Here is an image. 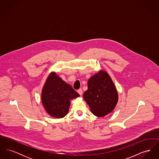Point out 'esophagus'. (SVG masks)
<instances>
[{
    "mask_svg": "<svg viewBox=\"0 0 159 159\" xmlns=\"http://www.w3.org/2000/svg\"><path fill=\"white\" fill-rule=\"evenodd\" d=\"M77 93L80 95H82V93H83V91L82 89H79V90H77Z\"/></svg>",
    "mask_w": 159,
    "mask_h": 159,
    "instance_id": "34e87169",
    "label": "esophagus"
}]
</instances>
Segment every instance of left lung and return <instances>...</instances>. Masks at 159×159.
<instances>
[{"label": "left lung", "mask_w": 159, "mask_h": 159, "mask_svg": "<svg viewBox=\"0 0 159 159\" xmlns=\"http://www.w3.org/2000/svg\"><path fill=\"white\" fill-rule=\"evenodd\" d=\"M83 98L91 112L97 117L111 113L118 102V92L109 75L104 70L92 76L88 82V90Z\"/></svg>", "instance_id": "8db88e82"}]
</instances>
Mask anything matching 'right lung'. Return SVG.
Listing matches in <instances>:
<instances>
[{
  "label": "right lung",
  "instance_id": "1",
  "mask_svg": "<svg viewBox=\"0 0 159 159\" xmlns=\"http://www.w3.org/2000/svg\"><path fill=\"white\" fill-rule=\"evenodd\" d=\"M79 94L55 72L48 77L42 92V102L47 113L55 118H62L68 113L70 101Z\"/></svg>",
  "mask_w": 159,
  "mask_h": 159
}]
</instances>
